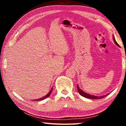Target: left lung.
<instances>
[{
	"label": "left lung",
	"instance_id": "1",
	"mask_svg": "<svg viewBox=\"0 0 126 126\" xmlns=\"http://www.w3.org/2000/svg\"><path fill=\"white\" fill-rule=\"evenodd\" d=\"M113 40H114V43L116 44L117 46L119 47H120V46H119V44L117 43V42L116 41V39H115L114 35H113ZM77 89H78V92L79 93V94L81 95H82V96L84 97L85 98H89V99H101V98H104V97H105L106 95L109 94V93H108V94H106L104 95H102V96H95V95L89 94L84 92L83 91H82V89H81L79 87L78 85H77Z\"/></svg>",
	"mask_w": 126,
	"mask_h": 126
}]
</instances>
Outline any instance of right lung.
<instances>
[{
    "instance_id": "right-lung-1",
    "label": "right lung",
    "mask_w": 126,
    "mask_h": 126,
    "mask_svg": "<svg viewBox=\"0 0 126 126\" xmlns=\"http://www.w3.org/2000/svg\"><path fill=\"white\" fill-rule=\"evenodd\" d=\"M52 89H53V88H51L50 91H49V93L47 94L45 96H44V97H42V98H39V99H34V100H33V101H42V100H43V99H44L47 98H48L50 94H51V93H52Z\"/></svg>"
}]
</instances>
